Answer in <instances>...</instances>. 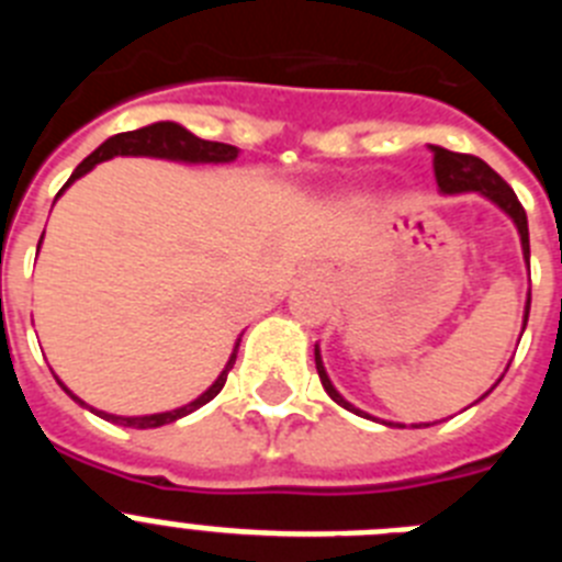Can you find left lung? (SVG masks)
Returning a JSON list of instances; mask_svg holds the SVG:
<instances>
[{"mask_svg":"<svg viewBox=\"0 0 562 562\" xmlns=\"http://www.w3.org/2000/svg\"><path fill=\"white\" fill-rule=\"evenodd\" d=\"M428 148H430V154H434V173H436V186H439L441 196H456V193H479V196H484L486 202H493V205L498 207L501 213H506V216L513 220L515 231H518V236H520V250H524V261H526V267H529V222H526V211L520 207V202H518V196H515L513 188L506 186V182L501 180L493 168L486 166L484 160H479V157H473V154H456V151H448V148H441V146H428ZM529 306H532V292H526L524 326H520V335H524L526 321H529ZM315 369H317V376H321V382H324L326 394H329L331 400L340 405V408L351 411V414L362 416V419L380 422V425H385V428H405L402 422L376 419V416L366 414L362 408L351 405V402L335 389V382L329 380V374H326L324 357H321V346H317V342H315ZM506 369H509V362H506ZM501 376H504V374H501ZM501 376L495 380V385L501 382ZM495 385H493V389H495ZM493 389H490V391H493ZM490 391H486L484 396H490ZM484 396H479L475 402H481ZM475 402H473V405H475ZM411 428H422V422H419V425H411ZM425 428H428V422H425Z\"/></svg>","mask_w":562,"mask_h":562,"instance_id":"1","label":"left lung"}]
</instances>
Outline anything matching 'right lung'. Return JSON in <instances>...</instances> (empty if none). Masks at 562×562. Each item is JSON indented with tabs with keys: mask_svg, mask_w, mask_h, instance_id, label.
Returning a JSON list of instances; mask_svg holds the SVG:
<instances>
[{
	"mask_svg": "<svg viewBox=\"0 0 562 562\" xmlns=\"http://www.w3.org/2000/svg\"><path fill=\"white\" fill-rule=\"evenodd\" d=\"M112 157H154V160H171V162H186V166H227V162H233L238 157V148L236 146H227V143H211V140H202V137H196L193 132H188L186 126H180V123L173 121H157V123H148V126L143 128H134V132H123V134H114V137H109V140H103L101 146L95 148V151L89 154L87 160L81 162V166L72 171V177L67 180V186L58 191V196H61L64 191H67L69 186L76 180H81L83 173H89L92 168L98 166V162H106L112 160ZM56 196V200H58ZM44 238V233H42ZM42 238H38V250H42ZM238 342H241V335L236 337V342H233V351L231 357H227L225 369L220 371V376L213 380V385H207L205 391H202L196 400H191L188 405H180V408L173 411H162V414H146V416H117V414H106V411H98L92 408V405H87V402L81 400V396H76L72 391L64 385L61 380H58V385H61L64 391H67L72 400L81 405V408L92 411L95 416H101V419L106 422H114V425H123V428H137V430H148V428H162V425H171V422L182 419V416L193 414V411H200L205 402H211L213 396L220 394L222 389H225V380H227V371L233 369V362H236V355H238Z\"/></svg>",
	"mask_w": 562,
	"mask_h": 562,
	"instance_id": "add662e5",
	"label": "right lung"
}]
</instances>
